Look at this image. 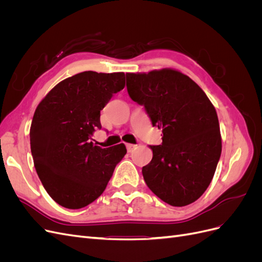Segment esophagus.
Returning <instances> with one entry per match:
<instances>
[{"mask_svg":"<svg viewBox=\"0 0 262 262\" xmlns=\"http://www.w3.org/2000/svg\"><path fill=\"white\" fill-rule=\"evenodd\" d=\"M125 146H126V149H128V152H132L133 150V148L136 147L137 145H134V144H131V143H128V144H125Z\"/></svg>","mask_w":262,"mask_h":262,"instance_id":"34e87169","label":"esophagus"}]
</instances>
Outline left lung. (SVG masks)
<instances>
[{
    "mask_svg": "<svg viewBox=\"0 0 262 262\" xmlns=\"http://www.w3.org/2000/svg\"><path fill=\"white\" fill-rule=\"evenodd\" d=\"M132 100L143 105L162 145L142 168L147 187L172 207H185L211 184L222 152L216 110L200 86L172 69L126 73Z\"/></svg>",
    "mask_w": 262,
    "mask_h": 262,
    "instance_id": "8db88e82",
    "label": "left lung"
}]
</instances>
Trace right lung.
<instances>
[{"label": "right lung", "mask_w": 262, "mask_h": 262, "mask_svg": "<svg viewBox=\"0 0 262 262\" xmlns=\"http://www.w3.org/2000/svg\"><path fill=\"white\" fill-rule=\"evenodd\" d=\"M124 85L123 72L85 71L55 85L36 108L31 155L46 191L61 207L81 209L96 200L126 154L123 143L101 148L91 142L101 129L100 110Z\"/></svg>", "instance_id": "obj_1"}]
</instances>
